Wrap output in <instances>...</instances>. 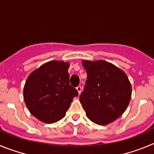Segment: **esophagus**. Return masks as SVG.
Listing matches in <instances>:
<instances>
[{
  "label": "esophagus",
  "mask_w": 154,
  "mask_h": 154,
  "mask_svg": "<svg viewBox=\"0 0 154 154\" xmlns=\"http://www.w3.org/2000/svg\"><path fill=\"white\" fill-rule=\"evenodd\" d=\"M77 92H78L79 94L81 93V87H80V86H78V87H77Z\"/></svg>",
  "instance_id": "1"
}]
</instances>
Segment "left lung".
<instances>
[{"mask_svg": "<svg viewBox=\"0 0 154 154\" xmlns=\"http://www.w3.org/2000/svg\"><path fill=\"white\" fill-rule=\"evenodd\" d=\"M87 80L80 96L87 117L99 125H106L127 110L132 88L127 74L105 60L82 61Z\"/></svg>", "mask_w": 154, "mask_h": 154, "instance_id": "1", "label": "left lung"}]
</instances>
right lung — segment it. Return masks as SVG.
Masks as SVG:
<instances>
[{"label":"right lung","instance_id":"obj_1","mask_svg":"<svg viewBox=\"0 0 154 154\" xmlns=\"http://www.w3.org/2000/svg\"><path fill=\"white\" fill-rule=\"evenodd\" d=\"M67 62L51 60L31 73L23 87V99L30 113L41 121L61 120L78 92L70 85Z\"/></svg>","mask_w":154,"mask_h":154}]
</instances>
